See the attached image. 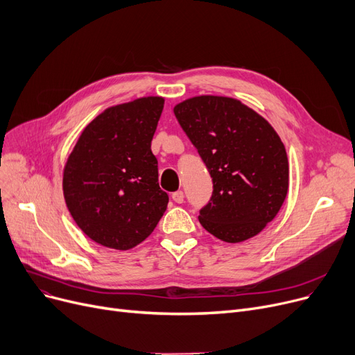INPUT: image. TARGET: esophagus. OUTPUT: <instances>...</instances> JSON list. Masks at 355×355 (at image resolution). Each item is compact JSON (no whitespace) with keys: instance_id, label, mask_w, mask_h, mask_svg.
<instances>
[{"instance_id":"34e87169","label":"esophagus","mask_w":355,"mask_h":355,"mask_svg":"<svg viewBox=\"0 0 355 355\" xmlns=\"http://www.w3.org/2000/svg\"><path fill=\"white\" fill-rule=\"evenodd\" d=\"M172 199L176 202V204H182V202L184 200V196H183V192L182 191H178L175 193H172Z\"/></svg>"}]
</instances>
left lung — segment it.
Wrapping results in <instances>:
<instances>
[{"mask_svg":"<svg viewBox=\"0 0 355 355\" xmlns=\"http://www.w3.org/2000/svg\"><path fill=\"white\" fill-rule=\"evenodd\" d=\"M214 180L199 223L225 243L260 234L289 191V162L279 134L240 99L199 95L173 108Z\"/></svg>","mask_w":355,"mask_h":355,"instance_id":"8db88e82","label":"left lung"}]
</instances>
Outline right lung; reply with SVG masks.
I'll return each instance as SVG.
<instances>
[{
  "label": "right lung",
  "mask_w": 355,
  "mask_h": 355,
  "mask_svg": "<svg viewBox=\"0 0 355 355\" xmlns=\"http://www.w3.org/2000/svg\"><path fill=\"white\" fill-rule=\"evenodd\" d=\"M163 96L110 107L83 128L63 168L73 221L96 244L130 250L153 232L167 208L151 140Z\"/></svg>",
  "instance_id": "1"
}]
</instances>
